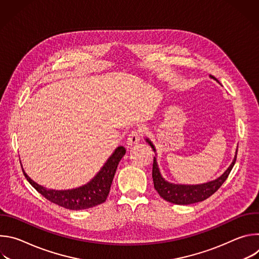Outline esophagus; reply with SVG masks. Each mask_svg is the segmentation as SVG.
<instances>
[{
  "mask_svg": "<svg viewBox=\"0 0 259 259\" xmlns=\"http://www.w3.org/2000/svg\"><path fill=\"white\" fill-rule=\"evenodd\" d=\"M139 141H140V134H139V132L138 131H132L129 134L127 140H126L127 147H131V146L137 144Z\"/></svg>",
  "mask_w": 259,
  "mask_h": 259,
  "instance_id": "1",
  "label": "esophagus"
}]
</instances>
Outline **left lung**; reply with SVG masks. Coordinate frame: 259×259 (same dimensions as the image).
Masks as SVG:
<instances>
[{"mask_svg":"<svg viewBox=\"0 0 259 259\" xmlns=\"http://www.w3.org/2000/svg\"><path fill=\"white\" fill-rule=\"evenodd\" d=\"M213 80L218 82L214 77L210 76ZM219 83V82H218ZM220 84V83H219ZM145 142L149 143L153 151L156 153L155 145L153 142L145 137ZM237 153H238V146L236 150V154L234 157V160L232 164L229 166V168L221 174L218 178L201 183V184H176L167 181L161 174L160 168L157 163V158L154 157V164H153V180H154V187L156 191L159 193V195L166 201L177 204V205H190L198 202H202L212 196L227 180L230 172L232 171L236 159H237ZM157 156V153H156Z\"/></svg>","mask_w":259,"mask_h":259,"instance_id":"8db88e82","label":"left lung"}]
</instances>
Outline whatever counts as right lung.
I'll return each instance as SVG.
<instances>
[{
  "mask_svg": "<svg viewBox=\"0 0 259 259\" xmlns=\"http://www.w3.org/2000/svg\"><path fill=\"white\" fill-rule=\"evenodd\" d=\"M126 154L125 147L118 146L98 173L82 187L71 190H49L34 182L23 170V174L27 181L43 197L50 202L69 210H83L95 207L105 202L110 186L118 168L119 162Z\"/></svg>",
  "mask_w": 259,
  "mask_h": 259,
  "instance_id": "add662e5",
  "label": "right lung"
}]
</instances>
